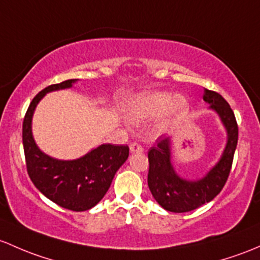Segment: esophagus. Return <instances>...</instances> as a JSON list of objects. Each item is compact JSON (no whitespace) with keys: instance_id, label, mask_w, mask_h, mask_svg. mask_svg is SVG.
<instances>
[{"instance_id":"esophagus-1","label":"esophagus","mask_w":260,"mask_h":260,"mask_svg":"<svg viewBox=\"0 0 260 260\" xmlns=\"http://www.w3.org/2000/svg\"><path fill=\"white\" fill-rule=\"evenodd\" d=\"M129 149H131V153H142L143 152V148H142V146H139L138 143H132L129 146Z\"/></svg>"}]
</instances>
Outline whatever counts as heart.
<instances>
[{
  "label": "heart",
  "mask_w": 260,
  "mask_h": 260,
  "mask_svg": "<svg viewBox=\"0 0 260 260\" xmlns=\"http://www.w3.org/2000/svg\"><path fill=\"white\" fill-rule=\"evenodd\" d=\"M189 101L185 95H172L168 92L153 91L141 93L132 98L127 107L128 118L136 123L148 122L160 116L159 129L173 128L187 116Z\"/></svg>",
  "instance_id": "b5f03b06"
}]
</instances>
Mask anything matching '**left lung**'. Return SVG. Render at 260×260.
Here are the masks:
<instances>
[{
    "mask_svg": "<svg viewBox=\"0 0 260 260\" xmlns=\"http://www.w3.org/2000/svg\"><path fill=\"white\" fill-rule=\"evenodd\" d=\"M204 102L222 121L226 144L220 159L201 179L190 180L178 176L172 165V139L159 138L148 152V187L152 196L168 212L184 213L199 208L220 193L228 179L238 143V124L231 106L219 93L204 88Z\"/></svg>",
    "mask_w": 260,
    "mask_h": 260,
    "instance_id": "8db88e82",
    "label": "left lung"
}]
</instances>
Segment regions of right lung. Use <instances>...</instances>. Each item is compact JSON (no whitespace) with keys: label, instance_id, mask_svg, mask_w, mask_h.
<instances>
[{"label":"right lung","instance_id":"right-lung-1","mask_svg":"<svg viewBox=\"0 0 260 260\" xmlns=\"http://www.w3.org/2000/svg\"><path fill=\"white\" fill-rule=\"evenodd\" d=\"M78 80L51 84L32 100L22 127L24 157L28 176L35 187L59 207L83 212L105 197L117 173L129 154L128 146L101 144L83 157L72 160L52 158L38 148L32 135V117L46 94L71 88Z\"/></svg>","mask_w":260,"mask_h":260}]
</instances>
